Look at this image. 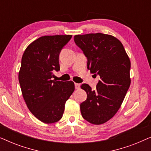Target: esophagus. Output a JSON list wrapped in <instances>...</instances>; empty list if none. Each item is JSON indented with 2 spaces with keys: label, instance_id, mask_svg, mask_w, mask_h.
<instances>
[{
  "label": "esophagus",
  "instance_id": "esophagus-1",
  "mask_svg": "<svg viewBox=\"0 0 151 151\" xmlns=\"http://www.w3.org/2000/svg\"><path fill=\"white\" fill-rule=\"evenodd\" d=\"M75 88L76 89H79L80 88V84L78 83H75Z\"/></svg>",
  "mask_w": 151,
  "mask_h": 151
}]
</instances>
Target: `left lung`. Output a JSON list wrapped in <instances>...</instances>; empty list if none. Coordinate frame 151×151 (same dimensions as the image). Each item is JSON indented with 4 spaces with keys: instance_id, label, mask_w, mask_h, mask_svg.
Returning a JSON list of instances; mask_svg holds the SVG:
<instances>
[{
    "instance_id": "8db88e82",
    "label": "left lung",
    "mask_w": 151,
    "mask_h": 151,
    "mask_svg": "<svg viewBox=\"0 0 151 151\" xmlns=\"http://www.w3.org/2000/svg\"><path fill=\"white\" fill-rule=\"evenodd\" d=\"M74 41L87 58V69L100 77L95 90L82 84L87 98L80 104L81 114L88 122L102 124L120 108L131 84V62L122 42L111 35H76Z\"/></svg>"
}]
</instances>
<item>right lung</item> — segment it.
Instances as JSON below:
<instances>
[{"mask_svg": "<svg viewBox=\"0 0 151 151\" xmlns=\"http://www.w3.org/2000/svg\"><path fill=\"white\" fill-rule=\"evenodd\" d=\"M71 35L45 36L31 43L22 55L18 80L31 113L46 124L63 117L65 102L75 89L72 81H54L53 72L60 70L59 55Z\"/></svg>", "mask_w": 151, "mask_h": 151, "instance_id": "1", "label": "right lung"}]
</instances>
